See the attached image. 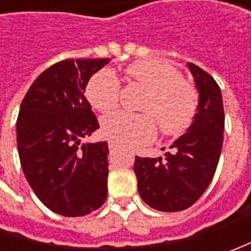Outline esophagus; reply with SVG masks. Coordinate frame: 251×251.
Returning <instances> with one entry per match:
<instances>
[{
	"label": "esophagus",
	"instance_id": "34e87169",
	"mask_svg": "<svg viewBox=\"0 0 251 251\" xmlns=\"http://www.w3.org/2000/svg\"><path fill=\"white\" fill-rule=\"evenodd\" d=\"M116 148H117V145L114 142H109V150H110V152H114Z\"/></svg>",
	"mask_w": 251,
	"mask_h": 251
}]
</instances>
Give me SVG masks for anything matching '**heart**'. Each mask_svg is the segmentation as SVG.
Masks as SVG:
<instances>
[{"label": "heart", "mask_w": 251, "mask_h": 251, "mask_svg": "<svg viewBox=\"0 0 251 251\" xmlns=\"http://www.w3.org/2000/svg\"><path fill=\"white\" fill-rule=\"evenodd\" d=\"M127 75L145 89L140 110L131 114L116 111L101 120V134L127 147L151 142L156 137L158 126L163 134L176 135L184 131L196 116L197 93L183 81L176 67L162 60L131 64ZM86 98L100 113H109L119 106L120 81L111 70H100L88 82Z\"/></svg>", "instance_id": "b5f03b06"}]
</instances>
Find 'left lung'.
Masks as SVG:
<instances>
[{"label": "left lung", "mask_w": 251, "mask_h": 251, "mask_svg": "<svg viewBox=\"0 0 251 251\" xmlns=\"http://www.w3.org/2000/svg\"><path fill=\"white\" fill-rule=\"evenodd\" d=\"M198 91L193 124L166 152V158L135 156L134 172L145 204L165 212L191 207L215 175L224 142V103L215 79L193 63L187 64Z\"/></svg>", "instance_id": "1"}]
</instances>
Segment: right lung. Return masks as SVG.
Instances as JSON below:
<instances>
[{"label":"right lung","instance_id":"obj_1","mask_svg":"<svg viewBox=\"0 0 251 251\" xmlns=\"http://www.w3.org/2000/svg\"><path fill=\"white\" fill-rule=\"evenodd\" d=\"M109 58L54 64L25 95L16 120V142L25 177L49 209L83 217L107 197V142L82 144L99 128L85 98L91 76Z\"/></svg>","mask_w":251,"mask_h":251}]
</instances>
